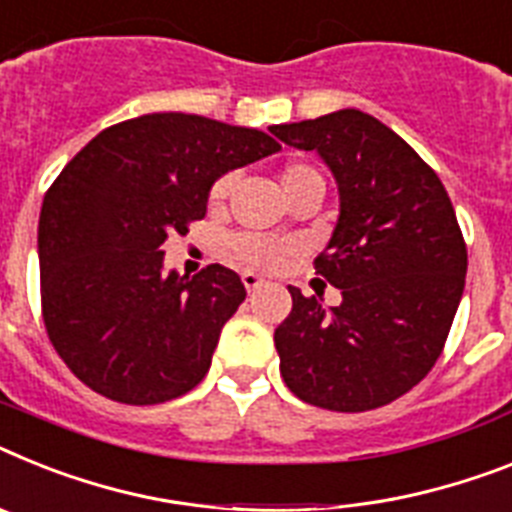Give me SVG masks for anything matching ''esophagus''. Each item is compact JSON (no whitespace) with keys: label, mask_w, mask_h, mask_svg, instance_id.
<instances>
[{"label":"esophagus","mask_w":512,"mask_h":512,"mask_svg":"<svg viewBox=\"0 0 512 512\" xmlns=\"http://www.w3.org/2000/svg\"><path fill=\"white\" fill-rule=\"evenodd\" d=\"M242 283H244V289H247L249 294H252V291H257V289H260V286H263L265 278L257 276V273H252V270H244V273H242Z\"/></svg>","instance_id":"1"}]
</instances>
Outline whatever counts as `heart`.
Instances as JSON below:
<instances>
[{
	"mask_svg": "<svg viewBox=\"0 0 512 512\" xmlns=\"http://www.w3.org/2000/svg\"><path fill=\"white\" fill-rule=\"evenodd\" d=\"M307 179H322L317 169H312L309 163H286L281 169V190H291L296 184L307 182ZM231 187H234V174H223L221 179L213 182L210 187V203L221 205L229 197ZM231 255L244 265H255V268H276L283 263V257L289 255V244L278 242V239H268V236L255 234H239L229 242Z\"/></svg>",
	"mask_w": 512,
	"mask_h": 512,
	"instance_id": "obj_1",
	"label": "heart"
}]
</instances>
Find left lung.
<instances>
[{"label":"left lung","mask_w":512,"mask_h":512,"mask_svg":"<svg viewBox=\"0 0 512 512\" xmlns=\"http://www.w3.org/2000/svg\"><path fill=\"white\" fill-rule=\"evenodd\" d=\"M315 150L338 184V221L315 268L341 304L291 289L276 328L281 375L296 398L369 411L401 398L442 354L466 283V242L440 176L403 137L359 109L276 124Z\"/></svg>","instance_id":"1"}]
</instances>
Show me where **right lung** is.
Instances as JSON below:
<instances>
[{
    "label": "right lung",
    "mask_w": 512,
    "mask_h": 512,
    "mask_svg": "<svg viewBox=\"0 0 512 512\" xmlns=\"http://www.w3.org/2000/svg\"><path fill=\"white\" fill-rule=\"evenodd\" d=\"M252 127L166 111L98 132L54 179L38 218L49 341L90 390L130 406L190 393L244 302L234 270L163 273V242L205 218L226 171L278 153Z\"/></svg>",
    "instance_id": "add662e5"
}]
</instances>
